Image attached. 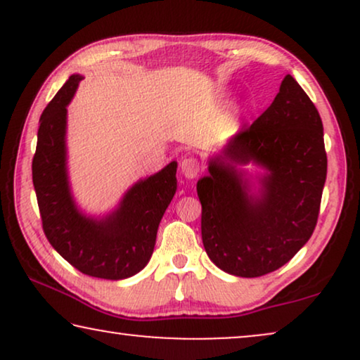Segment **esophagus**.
<instances>
[{"label": "esophagus", "mask_w": 360, "mask_h": 360, "mask_svg": "<svg viewBox=\"0 0 360 360\" xmlns=\"http://www.w3.org/2000/svg\"><path fill=\"white\" fill-rule=\"evenodd\" d=\"M180 170H181V175L185 176V179H196L201 170V165L198 159H195V157H185L184 160L180 162Z\"/></svg>", "instance_id": "esophagus-1"}]
</instances>
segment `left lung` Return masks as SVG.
Here are the masks:
<instances>
[{
    "label": "left lung",
    "mask_w": 360,
    "mask_h": 360,
    "mask_svg": "<svg viewBox=\"0 0 360 360\" xmlns=\"http://www.w3.org/2000/svg\"><path fill=\"white\" fill-rule=\"evenodd\" d=\"M268 170L259 195L238 165ZM328 157L323 122L292 75L272 105L243 127L198 180L201 239L216 267L238 277H260L288 262L311 238L319 214Z\"/></svg>",
    "instance_id": "left-lung-1"
}]
</instances>
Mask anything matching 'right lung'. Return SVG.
Returning a JSON list of instances; mask_svg holds the SVG:
<instances>
[{
    "mask_svg": "<svg viewBox=\"0 0 360 360\" xmlns=\"http://www.w3.org/2000/svg\"><path fill=\"white\" fill-rule=\"evenodd\" d=\"M82 75H72L41 116L32 159L42 229L52 248L82 274L121 280L141 272L154 252L157 229L176 191V162L139 180L103 219L77 208L67 175V105Z\"/></svg>",
    "mask_w": 360,
    "mask_h": 360,
    "instance_id": "add662e5",
    "label": "right lung"
}]
</instances>
